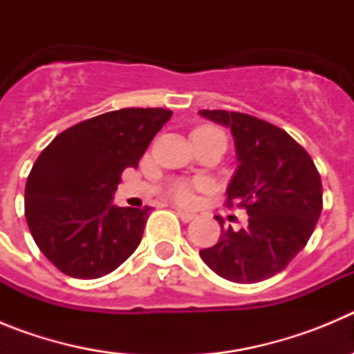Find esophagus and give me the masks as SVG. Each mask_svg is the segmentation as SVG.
<instances>
[{
    "label": "esophagus",
    "instance_id": "obj_1",
    "mask_svg": "<svg viewBox=\"0 0 354 354\" xmlns=\"http://www.w3.org/2000/svg\"><path fill=\"white\" fill-rule=\"evenodd\" d=\"M177 216H179V218L184 221V223H187V221H193L196 218V216L193 214V212L183 211V209H177Z\"/></svg>",
    "mask_w": 354,
    "mask_h": 354
}]
</instances>
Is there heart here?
<instances>
[{
	"mask_svg": "<svg viewBox=\"0 0 354 354\" xmlns=\"http://www.w3.org/2000/svg\"><path fill=\"white\" fill-rule=\"evenodd\" d=\"M198 131H204V133L221 134V131L214 129V127H204V129H198ZM174 195H175V198L180 200V202H189V200H192V187L184 183L174 184Z\"/></svg>",
	"mask_w": 354,
	"mask_h": 354,
	"instance_id": "obj_1",
	"label": "heart"
}]
</instances>
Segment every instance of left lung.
I'll use <instances>...</instances> for the list:
<instances>
[{
  "label": "left lung",
  "instance_id": "left-lung-1",
  "mask_svg": "<svg viewBox=\"0 0 354 354\" xmlns=\"http://www.w3.org/2000/svg\"><path fill=\"white\" fill-rule=\"evenodd\" d=\"M198 113L232 133L239 165L227 187V204L248 214L241 230L223 228L218 218L220 239L200 250V257L225 280L262 282L286 270L310 239L323 211L319 171L308 152L270 122L223 109Z\"/></svg>",
  "mask_w": 354,
  "mask_h": 354
}]
</instances>
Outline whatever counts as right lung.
<instances>
[{"instance_id": "right-lung-1", "label": "right lung", "mask_w": 354, "mask_h": 354, "mask_svg": "<svg viewBox=\"0 0 354 354\" xmlns=\"http://www.w3.org/2000/svg\"><path fill=\"white\" fill-rule=\"evenodd\" d=\"M170 109L124 108L83 120L40 152L28 175L24 214L40 252L83 280L111 273L138 248L150 207H117L126 168H136Z\"/></svg>"}]
</instances>
